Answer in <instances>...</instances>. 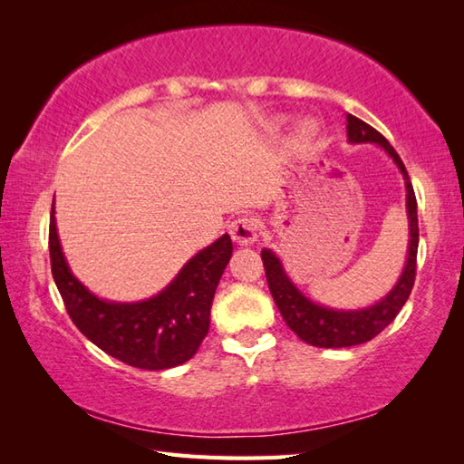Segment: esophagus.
<instances>
[{"label": "esophagus", "mask_w": 464, "mask_h": 464, "mask_svg": "<svg viewBox=\"0 0 464 464\" xmlns=\"http://www.w3.org/2000/svg\"><path fill=\"white\" fill-rule=\"evenodd\" d=\"M257 233H260V221L256 217H239L229 225L231 239L239 243V246H251V243H256Z\"/></svg>", "instance_id": "34e87169"}]
</instances>
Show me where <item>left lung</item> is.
<instances>
[{
	"instance_id": "left-lung-1",
	"label": "left lung",
	"mask_w": 464,
	"mask_h": 464,
	"mask_svg": "<svg viewBox=\"0 0 464 464\" xmlns=\"http://www.w3.org/2000/svg\"><path fill=\"white\" fill-rule=\"evenodd\" d=\"M348 140L350 143H376L389 153L397 168L401 169L407 190V218H410V249H407V262L403 274L399 276L397 285L391 288V293L381 298L372 307L358 309V311H343V309H329L324 304L313 303L311 298L304 296L290 278L286 276L285 268L272 249H262V262L268 278L270 293L274 303L280 311L282 319L286 325L301 337L303 342L317 348H350V345L364 343L379 335L387 327L397 313L403 309V304L411 295L415 282V262H418V243H420V227H418V200L411 186V179L407 176L401 157L397 155L395 149L384 139L379 130L372 129L371 124L348 114Z\"/></svg>"
}]
</instances>
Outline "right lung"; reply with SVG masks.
<instances>
[{
  "label": "right lung",
  "instance_id": "right-lung-1",
  "mask_svg": "<svg viewBox=\"0 0 464 464\" xmlns=\"http://www.w3.org/2000/svg\"><path fill=\"white\" fill-rule=\"evenodd\" d=\"M49 251L54 285L75 327L108 356L124 364L166 371L188 362L207 337L210 304L229 264L233 243L225 233L213 246L198 251L160 295L140 303L104 301L73 276L61 249L54 200Z\"/></svg>",
  "mask_w": 464,
  "mask_h": 464
}]
</instances>
